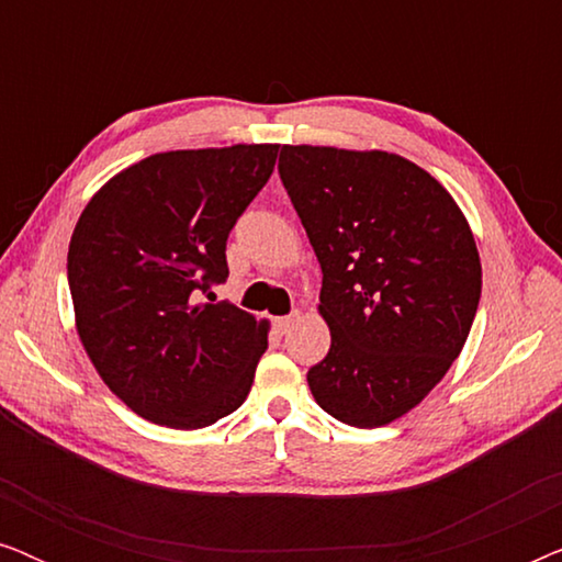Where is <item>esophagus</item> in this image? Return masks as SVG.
Listing matches in <instances>:
<instances>
[{
	"instance_id": "esophagus-1",
	"label": "esophagus",
	"mask_w": 562,
	"mask_h": 562,
	"mask_svg": "<svg viewBox=\"0 0 562 562\" xmlns=\"http://www.w3.org/2000/svg\"><path fill=\"white\" fill-rule=\"evenodd\" d=\"M296 317H299L296 312H294V314H286V317H276V319H273V325H276V329H279V333L283 335V333H289L291 327H294Z\"/></svg>"
}]
</instances>
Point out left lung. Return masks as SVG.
Wrapping results in <instances>:
<instances>
[{
	"label": "left lung",
	"instance_id": "8db88e82",
	"mask_svg": "<svg viewBox=\"0 0 562 562\" xmlns=\"http://www.w3.org/2000/svg\"><path fill=\"white\" fill-rule=\"evenodd\" d=\"M279 173L317 252L333 335L306 373L312 394L345 425H389L440 383L471 333V227L440 181L394 153L283 145Z\"/></svg>",
	"mask_w": 562,
	"mask_h": 562
}]
</instances>
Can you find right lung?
<instances>
[{"label":"right lung","instance_id":"obj_1","mask_svg":"<svg viewBox=\"0 0 562 562\" xmlns=\"http://www.w3.org/2000/svg\"><path fill=\"white\" fill-rule=\"evenodd\" d=\"M279 145L171 150L97 191L68 245L76 329L102 381L135 414L202 429L245 402L266 322L229 302L227 237L271 179Z\"/></svg>","mask_w":562,"mask_h":562}]
</instances>
